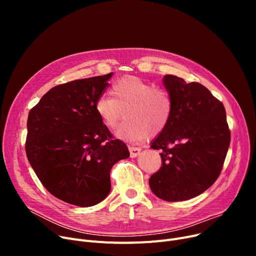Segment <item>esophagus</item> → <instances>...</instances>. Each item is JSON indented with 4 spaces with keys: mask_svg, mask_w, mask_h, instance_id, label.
Wrapping results in <instances>:
<instances>
[{
    "mask_svg": "<svg viewBox=\"0 0 256 256\" xmlns=\"http://www.w3.org/2000/svg\"><path fill=\"white\" fill-rule=\"evenodd\" d=\"M130 150V158H136L140 154L141 152V148L140 147H135V146H130L128 147Z\"/></svg>",
    "mask_w": 256,
    "mask_h": 256,
    "instance_id": "obj_1",
    "label": "esophagus"
}]
</instances>
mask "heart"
Masks as SVG:
<instances>
[{
  "mask_svg": "<svg viewBox=\"0 0 256 256\" xmlns=\"http://www.w3.org/2000/svg\"><path fill=\"white\" fill-rule=\"evenodd\" d=\"M111 96L102 94L96 102V112L108 128H115L126 110L128 118L115 132L118 139L136 142L163 132L172 113L168 91L138 76H126L112 85Z\"/></svg>",
  "mask_w": 256,
  "mask_h": 256,
  "instance_id": "1",
  "label": "heart"
}]
</instances>
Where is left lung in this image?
I'll use <instances>...</instances> for the list:
<instances>
[{
    "mask_svg": "<svg viewBox=\"0 0 256 256\" xmlns=\"http://www.w3.org/2000/svg\"><path fill=\"white\" fill-rule=\"evenodd\" d=\"M163 84L172 100L165 130L152 141L162 150V167L150 176V186L158 198L184 201L194 198L216 182L230 143L223 104L199 83L186 84L166 74Z\"/></svg>",
    "mask_w": 256,
    "mask_h": 256,
    "instance_id": "left-lung-1",
    "label": "left lung"
}]
</instances>
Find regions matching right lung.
Segmentation results:
<instances>
[{
  "label": "right lung",
  "instance_id": "add662e5",
  "mask_svg": "<svg viewBox=\"0 0 256 256\" xmlns=\"http://www.w3.org/2000/svg\"><path fill=\"white\" fill-rule=\"evenodd\" d=\"M112 76L58 85L29 112L26 158L46 189L64 202L100 204L111 191L113 165L130 156L126 143L113 139L94 108Z\"/></svg>",
  "mask_w": 256,
  "mask_h": 256
}]
</instances>
